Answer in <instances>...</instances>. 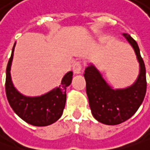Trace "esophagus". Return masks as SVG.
<instances>
[{
	"label": "esophagus",
	"instance_id": "34e87169",
	"mask_svg": "<svg viewBox=\"0 0 150 150\" xmlns=\"http://www.w3.org/2000/svg\"><path fill=\"white\" fill-rule=\"evenodd\" d=\"M72 70H73V72L75 74H80L82 72V64L80 62L74 63V65L72 67Z\"/></svg>",
	"mask_w": 150,
	"mask_h": 150
}]
</instances>
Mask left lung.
Returning a JSON list of instances; mask_svg holds the SVG:
<instances>
[{"mask_svg":"<svg viewBox=\"0 0 150 150\" xmlns=\"http://www.w3.org/2000/svg\"><path fill=\"white\" fill-rule=\"evenodd\" d=\"M123 36L134 49L139 63V74L133 84L125 89H112L91 63L83 74L92 115L97 121L109 125L130 119L141 106L146 94V70L138 45L130 35L124 33Z\"/></svg>","mask_w":150,"mask_h":150,"instance_id":"obj_1","label":"left lung"}]
</instances>
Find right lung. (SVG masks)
Here are the masks:
<instances>
[{
	"instance_id": "1",
	"label": "right lung",
	"mask_w": 150,
	"mask_h": 150,
	"mask_svg": "<svg viewBox=\"0 0 150 150\" xmlns=\"http://www.w3.org/2000/svg\"><path fill=\"white\" fill-rule=\"evenodd\" d=\"M13 45L6 71V94L11 108L18 117L35 126H47L61 117L67 100V87L72 80V71L63 77L58 87L40 96H26L14 87L11 79V66L13 58Z\"/></svg>"
}]
</instances>
